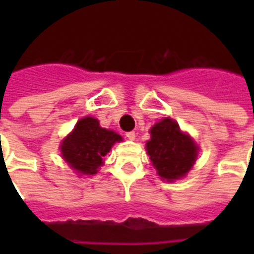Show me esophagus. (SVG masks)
<instances>
[{"label": "esophagus", "instance_id": "obj_1", "mask_svg": "<svg viewBox=\"0 0 254 254\" xmlns=\"http://www.w3.org/2000/svg\"><path fill=\"white\" fill-rule=\"evenodd\" d=\"M127 138L131 139V141H133V139H135V133H134V131H127Z\"/></svg>", "mask_w": 254, "mask_h": 254}]
</instances>
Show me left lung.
Masks as SVG:
<instances>
[{
	"mask_svg": "<svg viewBox=\"0 0 254 254\" xmlns=\"http://www.w3.org/2000/svg\"><path fill=\"white\" fill-rule=\"evenodd\" d=\"M146 142L147 154L159 177L173 181L185 177L195 163L197 146L187 134H183L175 121L163 119L150 130Z\"/></svg>",
	"mask_w": 254,
	"mask_h": 254,
	"instance_id": "obj_1",
	"label": "left lung"
}]
</instances>
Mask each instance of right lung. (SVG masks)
<instances>
[{
    "instance_id": "obj_1",
    "label": "right lung",
    "mask_w": 254,
    "mask_h": 254,
    "mask_svg": "<svg viewBox=\"0 0 254 254\" xmlns=\"http://www.w3.org/2000/svg\"><path fill=\"white\" fill-rule=\"evenodd\" d=\"M121 139V135L117 133L100 127L96 119L84 117L63 141L61 151L72 169L92 175L97 173L103 163V157L111 150L112 145Z\"/></svg>"
}]
</instances>
